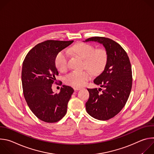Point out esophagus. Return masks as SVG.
<instances>
[{
  "label": "esophagus",
  "instance_id": "obj_1",
  "mask_svg": "<svg viewBox=\"0 0 154 154\" xmlns=\"http://www.w3.org/2000/svg\"><path fill=\"white\" fill-rule=\"evenodd\" d=\"M73 88H74L75 91H79V90H80L81 89V88L80 87H77V86H74Z\"/></svg>",
  "mask_w": 154,
  "mask_h": 154
}]
</instances>
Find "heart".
<instances>
[{"label": "heart", "mask_w": 154, "mask_h": 154, "mask_svg": "<svg viewBox=\"0 0 154 154\" xmlns=\"http://www.w3.org/2000/svg\"><path fill=\"white\" fill-rule=\"evenodd\" d=\"M68 52L79 55L85 59L84 68L89 69L74 71L65 77L64 82L74 86H83L91 78L92 72L97 74L104 69L107 60L106 51L99 49L95 50L93 46L86 43H78L68 50ZM69 54L67 51L59 52L55 57V63L57 69L61 72L67 70L68 68Z\"/></svg>", "instance_id": "obj_1"}]
</instances>
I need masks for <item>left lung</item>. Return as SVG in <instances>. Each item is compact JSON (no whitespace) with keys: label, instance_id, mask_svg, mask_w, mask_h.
<instances>
[{"label":"left lung","instance_id":"1","mask_svg":"<svg viewBox=\"0 0 154 154\" xmlns=\"http://www.w3.org/2000/svg\"><path fill=\"white\" fill-rule=\"evenodd\" d=\"M91 41L102 45L107 60L102 72L94 80L100 88H87L90 97L85 104L86 110L93 118L105 121L119 113L128 100L132 85L131 68L127 53L116 42L99 36L83 41Z\"/></svg>","mask_w":154,"mask_h":154}]
</instances>
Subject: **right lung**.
Wrapping results in <instances>:
<instances>
[{"label":"right lung","instance_id":"obj_1","mask_svg":"<svg viewBox=\"0 0 154 154\" xmlns=\"http://www.w3.org/2000/svg\"><path fill=\"white\" fill-rule=\"evenodd\" d=\"M74 41L48 40L35 46L26 55L22 68V84L27 103L33 114L46 122H56L67 112L72 88L63 85L58 94L52 89L58 75L55 59Z\"/></svg>","mask_w":154,"mask_h":154}]
</instances>
